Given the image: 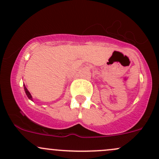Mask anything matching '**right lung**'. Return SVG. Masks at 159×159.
I'll use <instances>...</instances> for the list:
<instances>
[{
	"instance_id": "obj_1",
	"label": "right lung",
	"mask_w": 159,
	"mask_h": 159,
	"mask_svg": "<svg viewBox=\"0 0 159 159\" xmlns=\"http://www.w3.org/2000/svg\"><path fill=\"white\" fill-rule=\"evenodd\" d=\"M24 90H25V92H26V94L27 95V97H28V98H29V99H30L31 101H33V99H32V96H31V94H30V93L29 92V91H28V90H27V88H26V86H25L24 85Z\"/></svg>"
}]
</instances>
